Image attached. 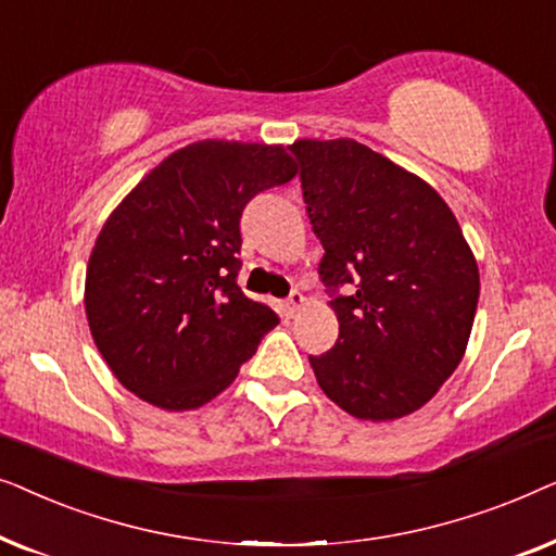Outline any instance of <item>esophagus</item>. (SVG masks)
Returning <instances> with one entry per match:
<instances>
[{"label": "esophagus", "instance_id": "obj_1", "mask_svg": "<svg viewBox=\"0 0 556 556\" xmlns=\"http://www.w3.org/2000/svg\"><path fill=\"white\" fill-rule=\"evenodd\" d=\"M303 306H306V299H303V293L293 291V293H291V299L283 301V314H286L288 318H293L295 314H299V311H301Z\"/></svg>", "mask_w": 556, "mask_h": 556}]
</instances>
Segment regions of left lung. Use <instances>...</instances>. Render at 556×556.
<instances>
[{
	"label": "left lung",
	"mask_w": 556,
	"mask_h": 556,
	"mask_svg": "<svg viewBox=\"0 0 556 556\" xmlns=\"http://www.w3.org/2000/svg\"><path fill=\"white\" fill-rule=\"evenodd\" d=\"M291 151L339 321L337 344L308 356L316 382L352 417L397 420L435 397L466 354L476 255L443 197L364 143L301 139Z\"/></svg>",
	"instance_id": "1"
}]
</instances>
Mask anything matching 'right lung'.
I'll list each match as a JSON object with an SVG mask.
<instances>
[{
    "label": "right lung",
    "mask_w": 556,
    "mask_h": 556,
    "mask_svg": "<svg viewBox=\"0 0 556 556\" xmlns=\"http://www.w3.org/2000/svg\"><path fill=\"white\" fill-rule=\"evenodd\" d=\"M295 172L280 143L204 139L156 164L111 212L83 303L98 352L128 392L185 413L232 384L278 324L235 280L240 215Z\"/></svg>",
    "instance_id": "right-lung-1"
}]
</instances>
